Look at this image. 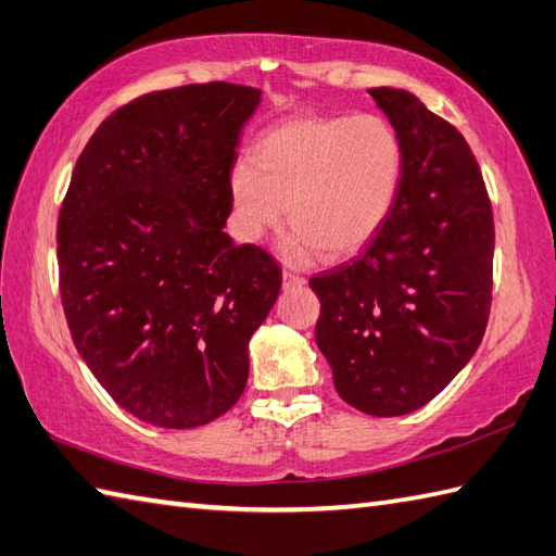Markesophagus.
I'll use <instances>...</instances> for the list:
<instances>
[{"label":"esophagus","mask_w":556,"mask_h":556,"mask_svg":"<svg viewBox=\"0 0 556 556\" xmlns=\"http://www.w3.org/2000/svg\"><path fill=\"white\" fill-rule=\"evenodd\" d=\"M306 282L304 276L300 274H292V270H282V288L286 290H294V288H302Z\"/></svg>","instance_id":"obj_1"}]
</instances>
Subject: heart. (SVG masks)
<instances>
[{
  "label": "heart",
  "mask_w": 556,
  "mask_h": 556,
  "mask_svg": "<svg viewBox=\"0 0 556 556\" xmlns=\"http://www.w3.org/2000/svg\"><path fill=\"white\" fill-rule=\"evenodd\" d=\"M402 170L400 135L378 114L282 121L256 142L254 159L232 166L238 230L258 240L280 224L288 202V258L354 254L388 220Z\"/></svg>",
  "instance_id": "1"
}]
</instances>
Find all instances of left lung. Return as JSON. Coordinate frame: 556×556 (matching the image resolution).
Masks as SVG:
<instances>
[{"label":"left lung","instance_id":"left-lung-1","mask_svg":"<svg viewBox=\"0 0 556 556\" xmlns=\"http://www.w3.org/2000/svg\"><path fill=\"white\" fill-rule=\"evenodd\" d=\"M368 94L397 130L404 170L386 224L350 264L309 278L316 344L340 397L402 416L450 386L485 336L495 220L471 147L412 92Z\"/></svg>","mask_w":556,"mask_h":556}]
</instances>
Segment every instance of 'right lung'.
Segmentation results:
<instances>
[{
    "mask_svg": "<svg viewBox=\"0 0 556 556\" xmlns=\"http://www.w3.org/2000/svg\"><path fill=\"white\" fill-rule=\"evenodd\" d=\"M258 97L216 80L118 106L61 202L59 292L73 344L144 424L224 416L250 376L252 332L278 300L276 258L224 232L240 130Z\"/></svg>",
    "mask_w": 556,
    "mask_h": 556,
    "instance_id": "right-lung-1",
    "label": "right lung"
}]
</instances>
